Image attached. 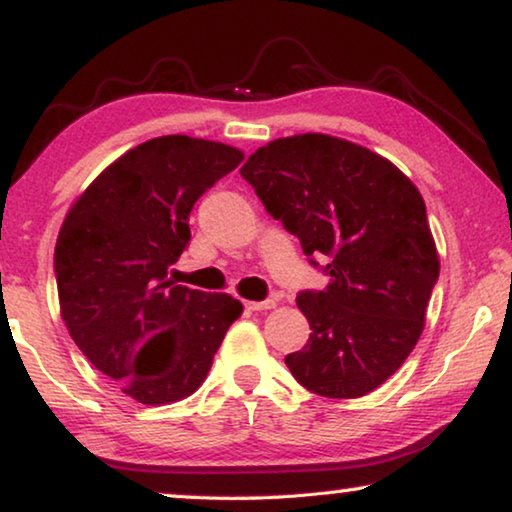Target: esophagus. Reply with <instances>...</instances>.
I'll return each mask as SVG.
<instances>
[{"instance_id":"esophagus-1","label":"esophagus","mask_w":512,"mask_h":512,"mask_svg":"<svg viewBox=\"0 0 512 512\" xmlns=\"http://www.w3.org/2000/svg\"><path fill=\"white\" fill-rule=\"evenodd\" d=\"M275 307V300H248L246 303V310L250 312H262V310H273Z\"/></svg>"}]
</instances>
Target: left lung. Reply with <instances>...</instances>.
I'll use <instances>...</instances> for the list:
<instances>
[{
  "instance_id": "8db88e82",
  "label": "left lung",
  "mask_w": 512,
  "mask_h": 512,
  "mask_svg": "<svg viewBox=\"0 0 512 512\" xmlns=\"http://www.w3.org/2000/svg\"><path fill=\"white\" fill-rule=\"evenodd\" d=\"M330 282L300 291L310 339L285 364L328 399H358L412 353L440 278L417 186L392 161L326 134L271 141L239 170Z\"/></svg>"
}]
</instances>
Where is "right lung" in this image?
<instances>
[{"instance_id": "obj_1", "label": "right lung", "mask_w": 512, "mask_h": 512, "mask_svg": "<svg viewBox=\"0 0 512 512\" xmlns=\"http://www.w3.org/2000/svg\"><path fill=\"white\" fill-rule=\"evenodd\" d=\"M243 152L173 134L97 175L61 225L56 289L70 337L95 369L145 405L180 401L205 380L243 307L168 280L191 241L189 214Z\"/></svg>"}]
</instances>
